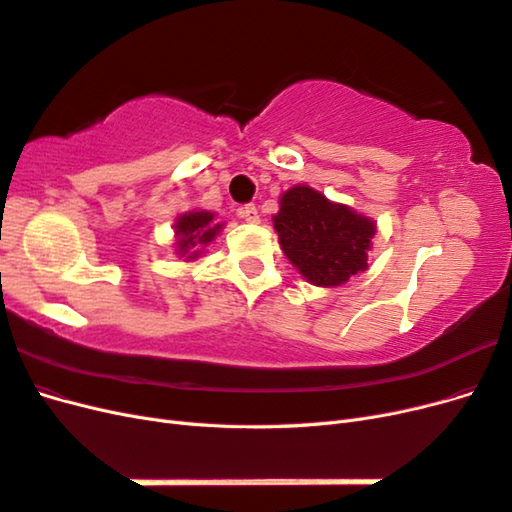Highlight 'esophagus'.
<instances>
[{
	"instance_id": "obj_1",
	"label": "esophagus",
	"mask_w": 512,
	"mask_h": 512,
	"mask_svg": "<svg viewBox=\"0 0 512 512\" xmlns=\"http://www.w3.org/2000/svg\"><path fill=\"white\" fill-rule=\"evenodd\" d=\"M237 213H239V218H243L245 222H250V224H258L260 222L258 209L254 205H243V207L237 209Z\"/></svg>"
}]
</instances>
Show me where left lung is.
Instances as JSON below:
<instances>
[{
	"label": "left lung",
	"mask_w": 512,
	"mask_h": 512,
	"mask_svg": "<svg viewBox=\"0 0 512 512\" xmlns=\"http://www.w3.org/2000/svg\"><path fill=\"white\" fill-rule=\"evenodd\" d=\"M280 245L309 284L333 288L367 269V252L376 235L374 220L331 203L309 185H294L273 215Z\"/></svg>",
	"instance_id": "1"
}]
</instances>
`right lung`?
<instances>
[{
    "instance_id": "right-lung-1",
    "label": "right lung",
    "mask_w": 512,
    "mask_h": 512,
    "mask_svg": "<svg viewBox=\"0 0 512 512\" xmlns=\"http://www.w3.org/2000/svg\"><path fill=\"white\" fill-rule=\"evenodd\" d=\"M215 215L211 211L203 209H194L183 213L175 222V237H177V254L185 260H196L200 252L218 237V232L222 230V224L213 222Z\"/></svg>"
}]
</instances>
